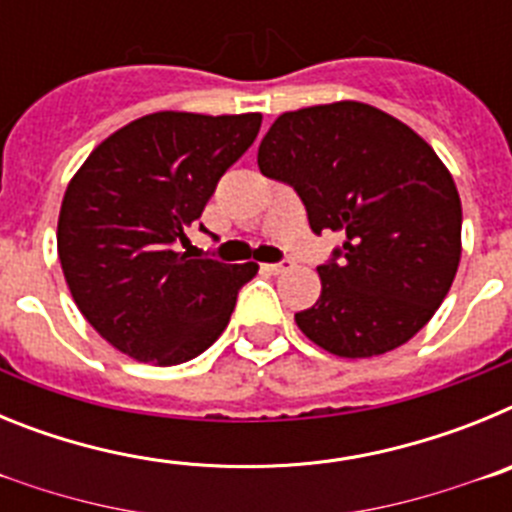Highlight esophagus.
<instances>
[{
    "label": "esophagus",
    "mask_w": 512,
    "mask_h": 512,
    "mask_svg": "<svg viewBox=\"0 0 512 512\" xmlns=\"http://www.w3.org/2000/svg\"><path fill=\"white\" fill-rule=\"evenodd\" d=\"M292 269V261H279V264H266V271L271 274H284V271Z\"/></svg>",
    "instance_id": "esophagus-1"
}]
</instances>
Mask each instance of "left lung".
Here are the masks:
<instances>
[{"label": "left lung", "mask_w": 512, "mask_h": 512, "mask_svg": "<svg viewBox=\"0 0 512 512\" xmlns=\"http://www.w3.org/2000/svg\"><path fill=\"white\" fill-rule=\"evenodd\" d=\"M264 176L292 184L315 233L346 235L318 266L297 328L341 359L387 354L436 315L461 259L454 176L405 122L343 99L284 112L259 146Z\"/></svg>", "instance_id": "obj_1"}]
</instances>
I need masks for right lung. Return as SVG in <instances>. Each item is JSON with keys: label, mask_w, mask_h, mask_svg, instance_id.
I'll list each match as a JSON object with an SVG mask.
<instances>
[{"label": "right lung", "mask_w": 512, "mask_h": 512, "mask_svg": "<svg viewBox=\"0 0 512 512\" xmlns=\"http://www.w3.org/2000/svg\"><path fill=\"white\" fill-rule=\"evenodd\" d=\"M259 128V112H153L104 138L71 176L56 233L63 277L89 325L130 359L200 356L256 277L253 261L189 259L174 246Z\"/></svg>", "instance_id": "add662e5"}]
</instances>
